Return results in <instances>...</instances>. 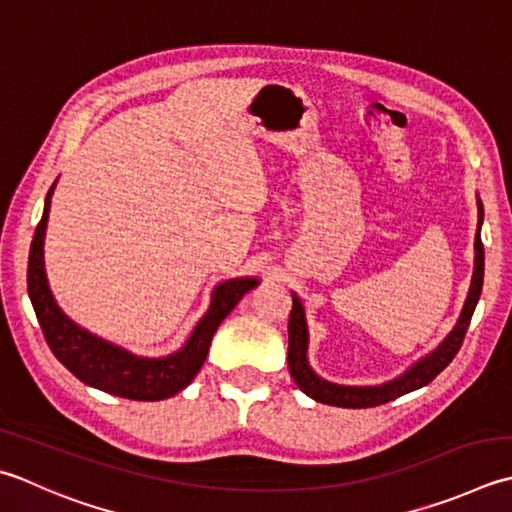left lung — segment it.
<instances>
[{
    "label": "left lung",
    "instance_id": "8db88e82",
    "mask_svg": "<svg viewBox=\"0 0 512 512\" xmlns=\"http://www.w3.org/2000/svg\"><path fill=\"white\" fill-rule=\"evenodd\" d=\"M484 224V206L482 199L477 195V235H475V266H473V279H470L468 297L464 302L462 313L455 328L450 330L446 339L439 344L435 350H430L428 355L404 370L402 375L390 379L384 384L375 386H348V384H335L328 382L322 375H317L313 366L308 362V322H306V308L299 299L297 293H293V310H290L288 319V370L293 375L295 384L299 390L315 399V402H322L328 406H339V408H373L379 404L393 402V399L402 397L406 393H413V390L422 388L433 382V379L442 373V370L453 362L457 350L462 348L464 335L470 324V317L475 313V306L479 302V295H482L484 286V246H482V230Z\"/></svg>",
    "mask_w": 512,
    "mask_h": 512
}]
</instances>
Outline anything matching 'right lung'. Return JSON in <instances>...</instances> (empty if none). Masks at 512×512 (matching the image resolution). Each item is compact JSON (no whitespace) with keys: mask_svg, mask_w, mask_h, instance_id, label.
<instances>
[{"mask_svg":"<svg viewBox=\"0 0 512 512\" xmlns=\"http://www.w3.org/2000/svg\"><path fill=\"white\" fill-rule=\"evenodd\" d=\"M55 184L46 195L42 222L35 228L28 255V297L33 302L37 322L42 326L50 350L79 382L104 390V393L137 399V402H159V399L177 395L193 382L199 368L204 366L219 324L237 306L239 299L259 284V279L235 277L217 284L210 295L208 310L195 324L186 344L175 353L166 357H142L130 353V350L75 324L55 302L44 268V239Z\"/></svg>","mask_w":512,"mask_h":512,"instance_id":"right-lung-1","label":"right lung"}]
</instances>
